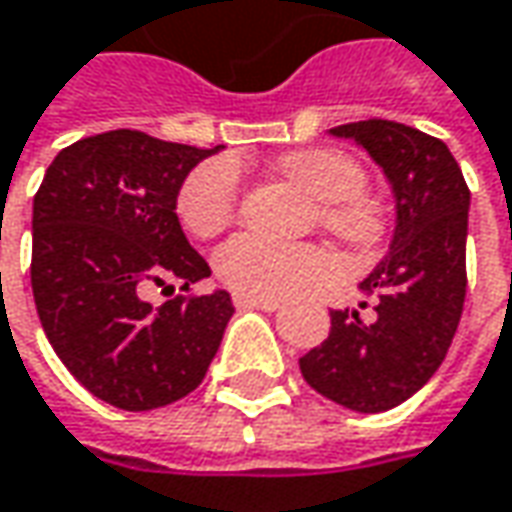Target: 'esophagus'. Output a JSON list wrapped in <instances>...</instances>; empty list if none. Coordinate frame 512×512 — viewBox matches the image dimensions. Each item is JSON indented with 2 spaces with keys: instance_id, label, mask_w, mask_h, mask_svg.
Masks as SVG:
<instances>
[{
  "instance_id": "obj_1",
  "label": "esophagus",
  "mask_w": 512,
  "mask_h": 512,
  "mask_svg": "<svg viewBox=\"0 0 512 512\" xmlns=\"http://www.w3.org/2000/svg\"><path fill=\"white\" fill-rule=\"evenodd\" d=\"M234 307H237V310H266V313H275L281 304H278V301H260V298H249V295H234Z\"/></svg>"
}]
</instances>
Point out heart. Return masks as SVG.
I'll list each match as a JSON object with an SVG mask.
<instances>
[{
    "mask_svg": "<svg viewBox=\"0 0 512 512\" xmlns=\"http://www.w3.org/2000/svg\"><path fill=\"white\" fill-rule=\"evenodd\" d=\"M284 173L304 185L321 205V223L353 246H374L385 234V214L365 194V167L339 150H298L286 156ZM240 208V173L228 159L194 167L176 196V214L194 237H214L231 226ZM217 275L237 295L260 301L289 298L304 286L333 275V260L318 246L278 243L240 234L217 252Z\"/></svg>",
    "mask_w": 512,
    "mask_h": 512,
    "instance_id": "1",
    "label": "heart"
}]
</instances>
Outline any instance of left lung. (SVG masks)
Instances as JSON below:
<instances>
[{
	"mask_svg": "<svg viewBox=\"0 0 512 512\" xmlns=\"http://www.w3.org/2000/svg\"><path fill=\"white\" fill-rule=\"evenodd\" d=\"M359 141L397 196L391 252L362 281L371 307L330 310V333L298 359L310 388L339 406L376 414L406 403L446 359L464 313V173L435 136L368 118L330 130Z\"/></svg>",
	"mask_w": 512,
	"mask_h": 512,
	"instance_id": "1",
	"label": "left lung"
}]
</instances>
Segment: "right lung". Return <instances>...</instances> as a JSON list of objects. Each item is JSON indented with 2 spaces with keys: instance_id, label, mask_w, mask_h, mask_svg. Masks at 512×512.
Here are the masks:
<instances>
[{
  "instance_id": "obj_1",
  "label": "right lung",
  "mask_w": 512,
  "mask_h": 512,
  "mask_svg": "<svg viewBox=\"0 0 512 512\" xmlns=\"http://www.w3.org/2000/svg\"><path fill=\"white\" fill-rule=\"evenodd\" d=\"M217 150L109 130L60 150L34 196L37 316L69 374L109 406L188 397L223 342L231 298L191 292L211 269L176 217L185 176ZM173 277L186 295L153 308L143 292Z\"/></svg>"
}]
</instances>
